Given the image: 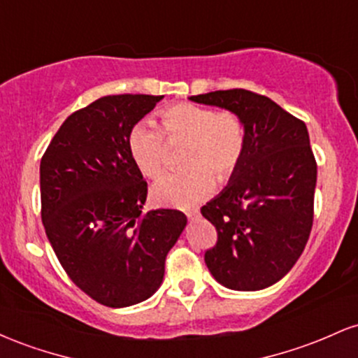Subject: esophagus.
I'll return each instance as SVG.
<instances>
[{"mask_svg":"<svg viewBox=\"0 0 358 358\" xmlns=\"http://www.w3.org/2000/svg\"><path fill=\"white\" fill-rule=\"evenodd\" d=\"M187 217L190 220H195V219H199V217H200V212L199 210H190L187 213Z\"/></svg>","mask_w":358,"mask_h":358,"instance_id":"esophagus-1","label":"esophagus"}]
</instances>
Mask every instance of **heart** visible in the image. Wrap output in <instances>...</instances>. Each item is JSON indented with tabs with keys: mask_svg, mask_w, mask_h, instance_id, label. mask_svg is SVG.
I'll use <instances>...</instances> for the list:
<instances>
[{
	"mask_svg": "<svg viewBox=\"0 0 358 358\" xmlns=\"http://www.w3.org/2000/svg\"><path fill=\"white\" fill-rule=\"evenodd\" d=\"M170 139H188L183 163L188 168L166 173L151 187V199L163 207L188 208L202 202L215 188V175L225 182L236 173L245 151V131L239 116L182 102L162 113ZM127 151L136 168L155 178L165 166L166 143L162 129L148 119L131 127Z\"/></svg>",
	"mask_w": 358,
	"mask_h": 358,
	"instance_id": "b5f03b06",
	"label": "heart"
}]
</instances>
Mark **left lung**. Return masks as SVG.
<instances>
[{
	"mask_svg": "<svg viewBox=\"0 0 358 358\" xmlns=\"http://www.w3.org/2000/svg\"><path fill=\"white\" fill-rule=\"evenodd\" d=\"M239 116L245 151L227 187L202 207L219 239L205 264L222 286L259 291L296 264L313 225L316 162L306 124L245 89L192 96Z\"/></svg>",
	"mask_w": 358,
	"mask_h": 358,
	"instance_id": "obj_1",
	"label": "left lung"
}]
</instances>
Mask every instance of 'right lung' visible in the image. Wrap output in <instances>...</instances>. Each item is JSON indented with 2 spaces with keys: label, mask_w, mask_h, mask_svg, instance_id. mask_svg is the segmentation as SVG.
<instances>
[{
  "label": "right lung",
  "mask_w": 358,
  "mask_h": 358,
  "mask_svg": "<svg viewBox=\"0 0 358 358\" xmlns=\"http://www.w3.org/2000/svg\"><path fill=\"white\" fill-rule=\"evenodd\" d=\"M162 99L94 101L65 119L40 163L42 222L53 252L84 293L110 308L153 296L187 225L178 210L143 213L148 185L127 151L131 127Z\"/></svg>",
  "instance_id": "add662e5"
}]
</instances>
